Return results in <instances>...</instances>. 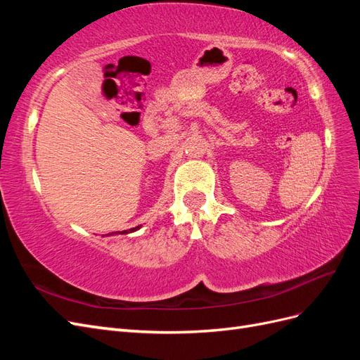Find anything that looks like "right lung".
<instances>
[{
	"label": "right lung",
	"instance_id": "right-lung-1",
	"mask_svg": "<svg viewBox=\"0 0 360 360\" xmlns=\"http://www.w3.org/2000/svg\"><path fill=\"white\" fill-rule=\"evenodd\" d=\"M138 228H139V226H135V228H132V230H129V231H135V230H138ZM129 231L126 230V231H122V233H120V231H118V233H120V234H127ZM115 234H117V233H115Z\"/></svg>",
	"mask_w": 360,
	"mask_h": 360
}]
</instances>
